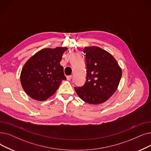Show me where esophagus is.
I'll use <instances>...</instances> for the list:
<instances>
[{
	"label": "esophagus",
	"instance_id": "esophagus-1",
	"mask_svg": "<svg viewBox=\"0 0 151 151\" xmlns=\"http://www.w3.org/2000/svg\"><path fill=\"white\" fill-rule=\"evenodd\" d=\"M71 78H72V75H70V76H67V79L68 81H70Z\"/></svg>",
	"mask_w": 151,
	"mask_h": 151
}]
</instances>
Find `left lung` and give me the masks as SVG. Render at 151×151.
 I'll list each match as a JSON object with an SVG mask.
<instances>
[{
  "label": "left lung",
  "instance_id": "left-lung-1",
  "mask_svg": "<svg viewBox=\"0 0 151 151\" xmlns=\"http://www.w3.org/2000/svg\"><path fill=\"white\" fill-rule=\"evenodd\" d=\"M84 53L86 81L82 87L74 89L84 102L93 105L104 103L116 91L122 75V68L112 54L99 47H85Z\"/></svg>",
  "mask_w": 151,
  "mask_h": 151
}]
</instances>
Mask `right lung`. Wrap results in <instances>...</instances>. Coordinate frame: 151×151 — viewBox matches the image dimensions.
Listing matches in <instances>:
<instances>
[{
  "label": "right lung",
  "mask_w": 151,
  "mask_h": 151,
  "mask_svg": "<svg viewBox=\"0 0 151 151\" xmlns=\"http://www.w3.org/2000/svg\"><path fill=\"white\" fill-rule=\"evenodd\" d=\"M65 47L45 48L37 52L25 63L20 74L23 90L32 99L44 101L54 95L63 80V68L60 65Z\"/></svg>",
  "instance_id": "1"
}]
</instances>
